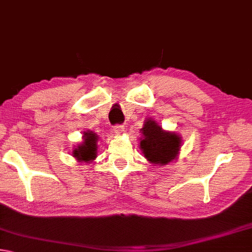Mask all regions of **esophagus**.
Instances as JSON below:
<instances>
[{
	"mask_svg": "<svg viewBox=\"0 0 252 252\" xmlns=\"http://www.w3.org/2000/svg\"><path fill=\"white\" fill-rule=\"evenodd\" d=\"M124 131H125V126L124 125H116V126H114V132H116V134L121 135Z\"/></svg>",
	"mask_w": 252,
	"mask_h": 252,
	"instance_id": "1",
	"label": "esophagus"
}]
</instances>
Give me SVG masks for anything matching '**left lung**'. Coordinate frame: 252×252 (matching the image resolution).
Instances as JSON below:
<instances>
[{
	"label": "left lung",
	"mask_w": 252,
	"mask_h": 252,
	"mask_svg": "<svg viewBox=\"0 0 252 252\" xmlns=\"http://www.w3.org/2000/svg\"><path fill=\"white\" fill-rule=\"evenodd\" d=\"M144 123L139 148L145 158L154 165H167L177 160L182 146L179 132L164 130L151 118H147Z\"/></svg>",
	"instance_id": "1"
}]
</instances>
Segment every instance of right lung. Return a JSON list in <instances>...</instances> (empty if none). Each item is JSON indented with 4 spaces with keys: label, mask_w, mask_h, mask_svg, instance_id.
Returning a JSON list of instances; mask_svg holds the SVG:
<instances>
[{
    "label": "right lung",
    "mask_w": 252,
    "mask_h": 252,
    "mask_svg": "<svg viewBox=\"0 0 252 252\" xmlns=\"http://www.w3.org/2000/svg\"><path fill=\"white\" fill-rule=\"evenodd\" d=\"M97 141L98 136L93 130L83 132L82 141L73 148L72 156L78 162L91 163L97 157Z\"/></svg>",
    "instance_id": "right-lung-1"
}]
</instances>
